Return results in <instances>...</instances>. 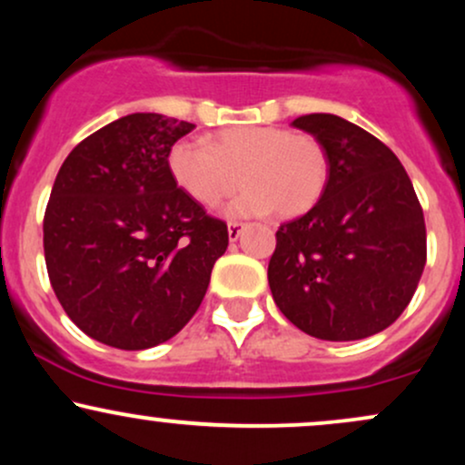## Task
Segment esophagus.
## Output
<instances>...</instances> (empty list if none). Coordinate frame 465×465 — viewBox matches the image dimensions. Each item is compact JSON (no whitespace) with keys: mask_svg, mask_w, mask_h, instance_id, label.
I'll return each mask as SVG.
<instances>
[{"mask_svg":"<svg viewBox=\"0 0 465 465\" xmlns=\"http://www.w3.org/2000/svg\"><path fill=\"white\" fill-rule=\"evenodd\" d=\"M244 229V223H238V221H232L227 225V232H229V240H238L240 233H242Z\"/></svg>","mask_w":465,"mask_h":465,"instance_id":"obj_1","label":"esophagus"}]
</instances>
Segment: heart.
I'll return each instance as SVG.
<instances>
[{"label":"heart","instance_id":"obj_1","mask_svg":"<svg viewBox=\"0 0 465 465\" xmlns=\"http://www.w3.org/2000/svg\"><path fill=\"white\" fill-rule=\"evenodd\" d=\"M168 173L181 192L203 207H216L247 183L229 214L291 218L306 214L328 185L330 162L312 135L282 126H233L210 143L179 140L168 151Z\"/></svg>","mask_w":465,"mask_h":465}]
</instances>
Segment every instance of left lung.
<instances>
[{
  "label": "left lung",
  "instance_id": "8db88e82",
  "mask_svg": "<svg viewBox=\"0 0 465 465\" xmlns=\"http://www.w3.org/2000/svg\"><path fill=\"white\" fill-rule=\"evenodd\" d=\"M292 126L323 143L330 174L317 205L277 229L271 292L306 334L365 339L396 322L420 284L424 212L407 170L371 133L332 114Z\"/></svg>",
  "mask_w": 465,
  "mask_h": 465
}]
</instances>
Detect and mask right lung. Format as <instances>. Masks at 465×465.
I'll return each instance as SVG.
<instances>
[{
    "label": "right lung",
    "instance_id": "right-lung-1",
    "mask_svg": "<svg viewBox=\"0 0 465 465\" xmlns=\"http://www.w3.org/2000/svg\"><path fill=\"white\" fill-rule=\"evenodd\" d=\"M194 124L131 114L84 137L58 170L44 216L50 284L100 343L146 350L199 311L227 223L181 192L168 151Z\"/></svg>",
    "mask_w": 465,
    "mask_h": 465
}]
</instances>
